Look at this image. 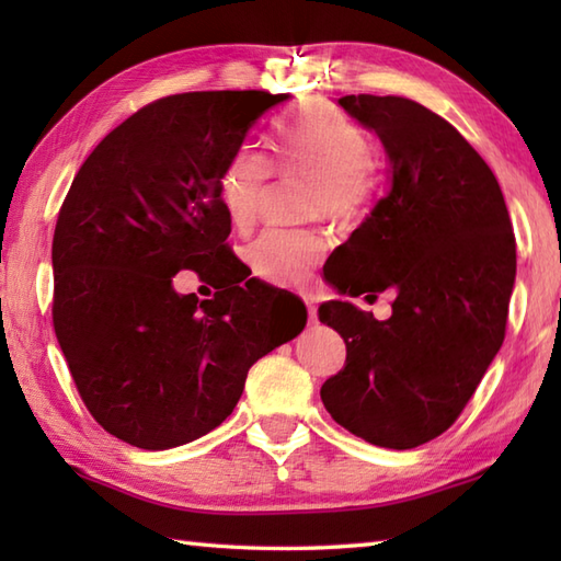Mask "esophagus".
I'll return each instance as SVG.
<instances>
[{"mask_svg": "<svg viewBox=\"0 0 561 561\" xmlns=\"http://www.w3.org/2000/svg\"><path fill=\"white\" fill-rule=\"evenodd\" d=\"M304 301L308 308V320H311V323H318V301L313 296H304Z\"/></svg>", "mask_w": 561, "mask_h": 561, "instance_id": "34e87169", "label": "esophagus"}]
</instances>
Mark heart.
<instances>
[{"label": "heart", "mask_w": 561, "mask_h": 561, "mask_svg": "<svg viewBox=\"0 0 561 561\" xmlns=\"http://www.w3.org/2000/svg\"><path fill=\"white\" fill-rule=\"evenodd\" d=\"M272 169L282 178H306V217L350 221L376 193L371 139L359 123L330 103L306 108L282 129L272 161L245 149L226 165L221 202L236 229H250L270 190ZM325 253L316 231H267L248 248V262L274 287H301Z\"/></svg>", "instance_id": "1"}]
</instances>
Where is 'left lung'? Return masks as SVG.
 Returning a JSON list of instances; mask_svg holds the SVG:
<instances>
[{
    "label": "left lung",
    "instance_id": "left-lung-1",
    "mask_svg": "<svg viewBox=\"0 0 561 561\" xmlns=\"http://www.w3.org/2000/svg\"><path fill=\"white\" fill-rule=\"evenodd\" d=\"M337 103L383 141L390 187L330 255L328 282L366 301L390 291L392 316L318 308L347 344L320 400L354 436L408 450L458 420L502 350L516 241L492 169L444 117L400 96Z\"/></svg>",
    "mask_w": 561,
    "mask_h": 561
}]
</instances>
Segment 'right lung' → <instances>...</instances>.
<instances>
[{"mask_svg":"<svg viewBox=\"0 0 561 561\" xmlns=\"http://www.w3.org/2000/svg\"><path fill=\"white\" fill-rule=\"evenodd\" d=\"M289 93L193 91L117 125L83 161L53 238V325L105 432L145 450L190 444L241 400L248 368L306 325L238 272L221 175ZM195 268L211 300L178 295Z\"/></svg>","mask_w":561,"mask_h":561,"instance_id":"add662e5","label":"right lung"}]
</instances>
